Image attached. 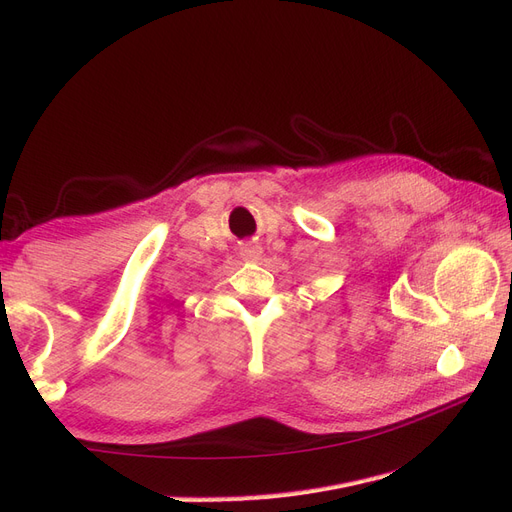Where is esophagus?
<instances>
[{
    "label": "esophagus",
    "mask_w": 512,
    "mask_h": 512,
    "mask_svg": "<svg viewBox=\"0 0 512 512\" xmlns=\"http://www.w3.org/2000/svg\"><path fill=\"white\" fill-rule=\"evenodd\" d=\"M260 254H262V250H260V245H254V243H247V245L243 247V256H245L247 260H256V258H260Z\"/></svg>",
    "instance_id": "34e87169"
}]
</instances>
